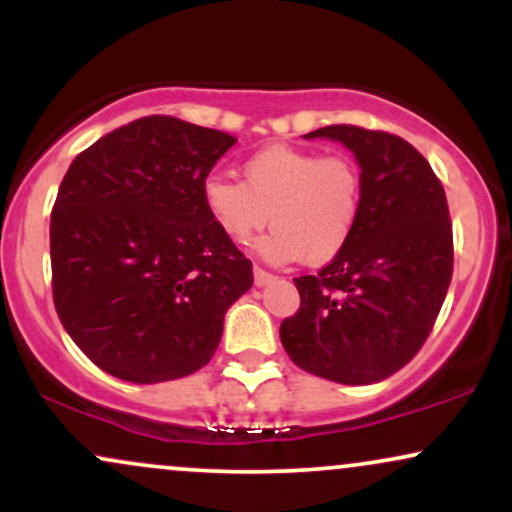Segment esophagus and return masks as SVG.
I'll use <instances>...</instances> for the list:
<instances>
[{
  "label": "esophagus",
  "instance_id": "obj_1",
  "mask_svg": "<svg viewBox=\"0 0 512 512\" xmlns=\"http://www.w3.org/2000/svg\"><path fill=\"white\" fill-rule=\"evenodd\" d=\"M252 274H255V286H267V284H272V281H274V274L264 272V269H260V267L252 269Z\"/></svg>",
  "mask_w": 512,
  "mask_h": 512
}]
</instances>
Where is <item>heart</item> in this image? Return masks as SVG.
<instances>
[{
    "label": "heart",
    "mask_w": 512,
    "mask_h": 512,
    "mask_svg": "<svg viewBox=\"0 0 512 512\" xmlns=\"http://www.w3.org/2000/svg\"><path fill=\"white\" fill-rule=\"evenodd\" d=\"M361 173L351 158L272 144L243 163V182L209 173L202 204L221 236L243 245L274 223L255 250L272 264L334 260L361 214Z\"/></svg>",
    "instance_id": "obj_1"
}]
</instances>
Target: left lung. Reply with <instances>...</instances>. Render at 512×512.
<instances>
[{
  "instance_id": "left-lung-1",
  "label": "left lung",
  "mask_w": 512,
  "mask_h": 512,
  "mask_svg": "<svg viewBox=\"0 0 512 512\" xmlns=\"http://www.w3.org/2000/svg\"><path fill=\"white\" fill-rule=\"evenodd\" d=\"M305 139L342 142L354 154L361 214L327 267L293 281L301 308L281 322V344L325 380L380 383L416 356L448 293V199L426 158L395 134L332 125Z\"/></svg>"
}]
</instances>
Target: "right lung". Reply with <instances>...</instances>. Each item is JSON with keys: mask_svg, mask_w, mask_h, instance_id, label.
<instances>
[{"mask_svg": "<svg viewBox=\"0 0 512 512\" xmlns=\"http://www.w3.org/2000/svg\"><path fill=\"white\" fill-rule=\"evenodd\" d=\"M236 139L168 115L105 134L64 175L50 219L52 296L64 330L127 383L207 366L252 264L221 236L202 182Z\"/></svg>", "mask_w": 512, "mask_h": 512, "instance_id": "right-lung-1", "label": "right lung"}]
</instances>
